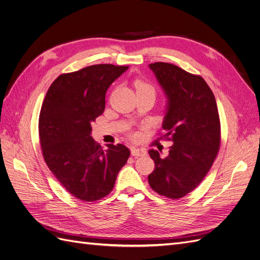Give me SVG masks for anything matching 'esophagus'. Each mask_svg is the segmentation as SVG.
Listing matches in <instances>:
<instances>
[{
	"mask_svg": "<svg viewBox=\"0 0 260 260\" xmlns=\"http://www.w3.org/2000/svg\"><path fill=\"white\" fill-rule=\"evenodd\" d=\"M131 154H132V156H143V155L146 154V151L144 148L132 147L131 148Z\"/></svg>",
	"mask_w": 260,
	"mask_h": 260,
	"instance_id": "1",
	"label": "esophagus"
}]
</instances>
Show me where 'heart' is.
Masks as SVG:
<instances>
[{"instance_id": "b5f03b06", "label": "heart", "mask_w": 260, "mask_h": 260, "mask_svg": "<svg viewBox=\"0 0 260 260\" xmlns=\"http://www.w3.org/2000/svg\"><path fill=\"white\" fill-rule=\"evenodd\" d=\"M135 85H136L137 92H138V91H145V90H149V91H153V92H154V88H153V86H152L151 84H149V83L143 81V80H137L136 83H135Z\"/></svg>"}]
</instances>
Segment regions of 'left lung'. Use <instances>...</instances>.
<instances>
[{
	"label": "left lung",
	"instance_id": "1",
	"mask_svg": "<svg viewBox=\"0 0 260 260\" xmlns=\"http://www.w3.org/2000/svg\"><path fill=\"white\" fill-rule=\"evenodd\" d=\"M167 96L164 138L174 142L161 158L149 149L155 169L148 183L159 195L177 200L193 191L214 164L221 141L215 95L201 76L169 62L149 64Z\"/></svg>",
	"mask_w": 260,
	"mask_h": 260
}]
</instances>
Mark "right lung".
Segmentation results:
<instances>
[{
  "instance_id": "add662e5",
  "label": "right lung",
  "mask_w": 260,
  "mask_h": 260,
  "mask_svg": "<svg viewBox=\"0 0 260 260\" xmlns=\"http://www.w3.org/2000/svg\"><path fill=\"white\" fill-rule=\"evenodd\" d=\"M129 66L92 65L58 76L39 116L43 158L58 182L78 200L94 202L112 192L130 151L122 144L103 149L91 123L103 114L105 94Z\"/></svg>"
}]
</instances>
